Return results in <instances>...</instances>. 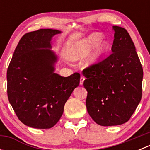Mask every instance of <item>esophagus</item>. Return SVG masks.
Masks as SVG:
<instances>
[{
    "mask_svg": "<svg viewBox=\"0 0 150 150\" xmlns=\"http://www.w3.org/2000/svg\"><path fill=\"white\" fill-rule=\"evenodd\" d=\"M84 81H85V78L83 76H81V79H80V85H81V86H83Z\"/></svg>",
    "mask_w": 150,
    "mask_h": 150,
    "instance_id": "1",
    "label": "esophagus"
}]
</instances>
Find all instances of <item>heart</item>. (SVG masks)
Returning a JSON list of instances; mask_svg holds the SVG:
<instances>
[{
    "label": "heart",
    "mask_w": 150,
    "mask_h": 150,
    "mask_svg": "<svg viewBox=\"0 0 150 150\" xmlns=\"http://www.w3.org/2000/svg\"><path fill=\"white\" fill-rule=\"evenodd\" d=\"M103 35L99 33H93L85 38L78 40L69 47V58L78 60L88 55L86 61V66H93L97 64L100 59L110 50V43L107 40H101Z\"/></svg>",
    "instance_id": "obj_1"
}]
</instances>
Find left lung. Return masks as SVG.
I'll return each instance as SVG.
<instances>
[{
  "instance_id": "8db88e82",
  "label": "left lung",
  "mask_w": 150,
  "mask_h": 150,
  "mask_svg": "<svg viewBox=\"0 0 150 150\" xmlns=\"http://www.w3.org/2000/svg\"><path fill=\"white\" fill-rule=\"evenodd\" d=\"M112 28V54L83 71L87 111L102 126L126 122L142 99L143 69L134 43L125 29Z\"/></svg>"
}]
</instances>
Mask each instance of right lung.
Listing matches in <instances>:
<instances>
[{"instance_id":"add662e5","label":"right lung","mask_w":150,"mask_h":150,"mask_svg":"<svg viewBox=\"0 0 150 150\" xmlns=\"http://www.w3.org/2000/svg\"><path fill=\"white\" fill-rule=\"evenodd\" d=\"M60 30L40 29L22 36L7 70L8 101L19 120L46 129L59 120L66 102L79 86L78 72L62 77L55 72L58 56L51 39Z\"/></svg>"}]
</instances>
